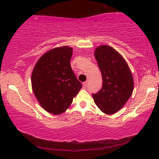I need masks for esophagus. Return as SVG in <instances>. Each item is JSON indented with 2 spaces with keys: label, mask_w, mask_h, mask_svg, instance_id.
<instances>
[{
  "label": "esophagus",
  "mask_w": 159,
  "mask_h": 159,
  "mask_svg": "<svg viewBox=\"0 0 159 159\" xmlns=\"http://www.w3.org/2000/svg\"><path fill=\"white\" fill-rule=\"evenodd\" d=\"M87 86H88V83H87V82H83V84H82V87H83V88L84 89H86Z\"/></svg>",
  "instance_id": "esophagus-1"
}]
</instances>
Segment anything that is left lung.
<instances>
[{
	"mask_svg": "<svg viewBox=\"0 0 159 159\" xmlns=\"http://www.w3.org/2000/svg\"><path fill=\"white\" fill-rule=\"evenodd\" d=\"M94 56L103 78L102 88L93 94L95 103L104 114H114L125 106L132 95L133 77L129 67L120 53L112 47L102 45Z\"/></svg>",
	"mask_w": 159,
	"mask_h": 159,
	"instance_id": "8db88e82",
	"label": "left lung"
}]
</instances>
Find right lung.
<instances>
[{"instance_id": "1", "label": "right lung", "mask_w": 159, "mask_h": 159, "mask_svg": "<svg viewBox=\"0 0 159 159\" xmlns=\"http://www.w3.org/2000/svg\"><path fill=\"white\" fill-rule=\"evenodd\" d=\"M73 48H55L39 58L32 73V88L43 109L58 115L66 111L82 84L70 65Z\"/></svg>"}]
</instances>
